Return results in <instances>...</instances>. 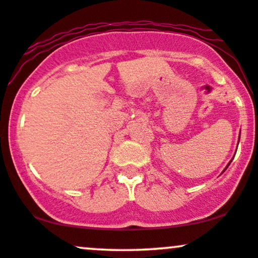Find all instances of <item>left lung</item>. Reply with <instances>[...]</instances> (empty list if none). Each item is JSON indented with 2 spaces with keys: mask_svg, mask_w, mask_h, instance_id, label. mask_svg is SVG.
Here are the masks:
<instances>
[{
  "mask_svg": "<svg viewBox=\"0 0 258 258\" xmlns=\"http://www.w3.org/2000/svg\"><path fill=\"white\" fill-rule=\"evenodd\" d=\"M239 141H240V133H239ZM239 141H238V144H239ZM236 153V152H235ZM233 160V159H232ZM232 160H230V161L229 162H228V165H227V166H226V168H224V170H223V172H224V171H226L227 170V168H228V166H229V165H230V162H232Z\"/></svg>",
  "mask_w": 258,
  "mask_h": 258,
  "instance_id": "8db88e82",
  "label": "left lung"
}]
</instances>
